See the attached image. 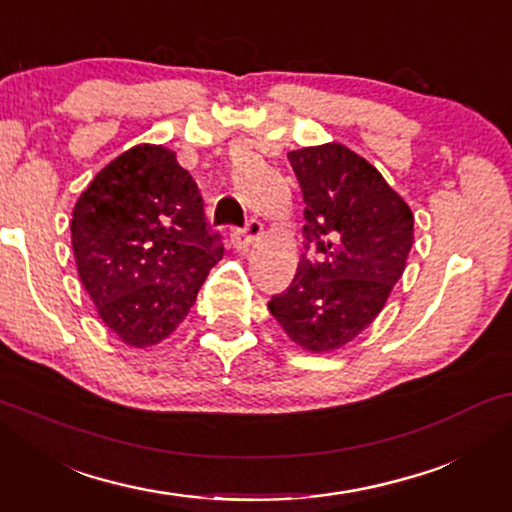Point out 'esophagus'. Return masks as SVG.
Returning a JSON list of instances; mask_svg holds the SVG:
<instances>
[{
	"label": "esophagus",
	"instance_id": "1",
	"mask_svg": "<svg viewBox=\"0 0 512 512\" xmlns=\"http://www.w3.org/2000/svg\"><path fill=\"white\" fill-rule=\"evenodd\" d=\"M261 233H263V223L258 219H251V221H247V226L230 233V242H233L235 249H247L251 242L261 237Z\"/></svg>",
	"mask_w": 512,
	"mask_h": 512
}]
</instances>
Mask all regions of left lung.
Masks as SVG:
<instances>
[{"instance_id": "8db88e82", "label": "left lung", "mask_w": 512, "mask_h": 512, "mask_svg": "<svg viewBox=\"0 0 512 512\" xmlns=\"http://www.w3.org/2000/svg\"><path fill=\"white\" fill-rule=\"evenodd\" d=\"M305 200V254L272 317L310 352L354 340L387 303L412 247L415 216L368 160L342 144L289 153Z\"/></svg>"}]
</instances>
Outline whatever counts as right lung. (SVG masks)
<instances>
[{
    "mask_svg": "<svg viewBox=\"0 0 512 512\" xmlns=\"http://www.w3.org/2000/svg\"><path fill=\"white\" fill-rule=\"evenodd\" d=\"M76 268L104 324L132 347L167 338L221 261V235L174 151L132 146L81 193L72 214Z\"/></svg>",
    "mask_w": 512,
    "mask_h": 512,
    "instance_id": "add662e5",
    "label": "right lung"
}]
</instances>
